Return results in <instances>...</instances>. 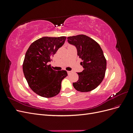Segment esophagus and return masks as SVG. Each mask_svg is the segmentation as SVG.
Masks as SVG:
<instances>
[{
    "label": "esophagus",
    "instance_id": "34e87169",
    "mask_svg": "<svg viewBox=\"0 0 133 133\" xmlns=\"http://www.w3.org/2000/svg\"><path fill=\"white\" fill-rule=\"evenodd\" d=\"M67 73H68V74H70L71 73H72V71H67Z\"/></svg>",
    "mask_w": 133,
    "mask_h": 133
}]
</instances>
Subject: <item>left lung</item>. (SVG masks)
<instances>
[{"mask_svg": "<svg viewBox=\"0 0 133 133\" xmlns=\"http://www.w3.org/2000/svg\"><path fill=\"white\" fill-rule=\"evenodd\" d=\"M68 42L77 49L78 55L82 60L80 64L84 70L78 73L79 79L73 83L75 89L80 92L95 89L105 76L107 60L99 44L85 35L68 37Z\"/></svg>", "mask_w": 133, "mask_h": 133, "instance_id": "1", "label": "left lung"}]
</instances>
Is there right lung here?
Masks as SVG:
<instances>
[{"mask_svg": "<svg viewBox=\"0 0 133 133\" xmlns=\"http://www.w3.org/2000/svg\"><path fill=\"white\" fill-rule=\"evenodd\" d=\"M66 38L43 37L32 43L26 52L23 64L24 74L31 89L42 97L58 95L62 80L68 75L66 70H54L48 64Z\"/></svg>", "mask_w": 133, "mask_h": 133, "instance_id": "1", "label": "right lung"}]
</instances>
